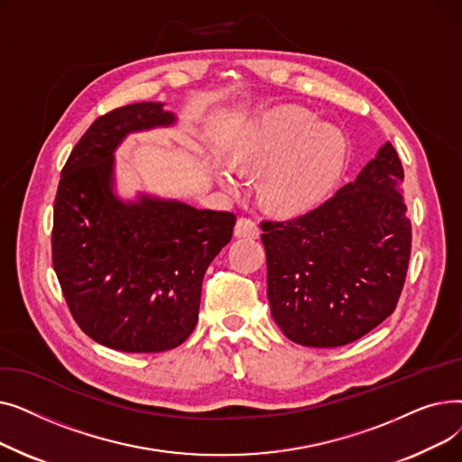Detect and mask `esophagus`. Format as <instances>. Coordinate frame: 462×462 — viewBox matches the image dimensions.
I'll use <instances>...</instances> for the list:
<instances>
[{
    "label": "esophagus",
    "mask_w": 462,
    "mask_h": 462,
    "mask_svg": "<svg viewBox=\"0 0 462 462\" xmlns=\"http://www.w3.org/2000/svg\"><path fill=\"white\" fill-rule=\"evenodd\" d=\"M234 232H236L237 237H251V239H254V237L260 236V228H258L256 221H253V218H249V217H241L239 221L236 223V230Z\"/></svg>",
    "instance_id": "1"
}]
</instances>
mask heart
Listing matches in <instances>:
<instances>
[{
	"label": "heart",
	"instance_id": "1",
	"mask_svg": "<svg viewBox=\"0 0 462 462\" xmlns=\"http://www.w3.org/2000/svg\"><path fill=\"white\" fill-rule=\"evenodd\" d=\"M346 138L301 108H281L265 116L237 166L245 172H263L262 200L282 211H296L319 202L345 164ZM223 181L234 187L230 174Z\"/></svg>",
	"mask_w": 462,
	"mask_h": 462
}]
</instances>
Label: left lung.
<instances>
[{
    "label": "left lung",
    "instance_id": "1",
    "mask_svg": "<svg viewBox=\"0 0 462 462\" xmlns=\"http://www.w3.org/2000/svg\"><path fill=\"white\" fill-rule=\"evenodd\" d=\"M402 180L385 142L356 181L320 206L260 223L272 317L290 341L345 346L393 314L411 251Z\"/></svg>",
    "mask_w": 462,
    "mask_h": 462
}]
</instances>
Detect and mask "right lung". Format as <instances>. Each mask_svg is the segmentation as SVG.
<instances>
[{
    "label": "right lung",
    "instance_id": "obj_1",
    "mask_svg": "<svg viewBox=\"0 0 462 462\" xmlns=\"http://www.w3.org/2000/svg\"><path fill=\"white\" fill-rule=\"evenodd\" d=\"M170 124L161 103L99 116L70 152L54 200L52 263L67 307L95 343L119 352L157 354L187 341L204 273L234 234L230 211L116 199L117 143Z\"/></svg>",
    "mask_w": 462,
    "mask_h": 462
}]
</instances>
